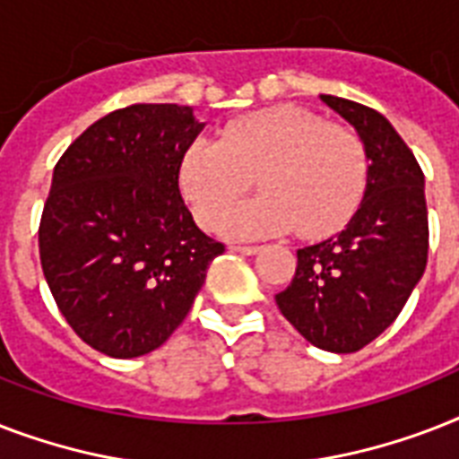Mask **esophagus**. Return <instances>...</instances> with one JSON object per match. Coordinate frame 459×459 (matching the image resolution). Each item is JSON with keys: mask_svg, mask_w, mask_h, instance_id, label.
<instances>
[{"mask_svg": "<svg viewBox=\"0 0 459 459\" xmlns=\"http://www.w3.org/2000/svg\"><path fill=\"white\" fill-rule=\"evenodd\" d=\"M233 250L240 252V255H257L259 245H233Z\"/></svg>", "mask_w": 459, "mask_h": 459, "instance_id": "obj_1", "label": "esophagus"}]
</instances>
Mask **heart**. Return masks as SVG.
<instances>
[{"mask_svg":"<svg viewBox=\"0 0 459 459\" xmlns=\"http://www.w3.org/2000/svg\"><path fill=\"white\" fill-rule=\"evenodd\" d=\"M252 178L262 195L223 219L229 236H326L348 221L367 186V154L355 131L324 124L298 107L240 117L216 140H195L180 157V190L204 229L243 197Z\"/></svg>","mask_w":459,"mask_h":459,"instance_id":"heart-1","label":"heart"}]
</instances>
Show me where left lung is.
Instances as JSON below:
<instances>
[{"label":"left lung","instance_id":"obj_1","mask_svg":"<svg viewBox=\"0 0 459 459\" xmlns=\"http://www.w3.org/2000/svg\"><path fill=\"white\" fill-rule=\"evenodd\" d=\"M355 126L369 159L367 190L338 236L298 250V269L276 305L302 338L328 352H357L391 326L429 257L424 173L384 114L321 95Z\"/></svg>","mask_w":459,"mask_h":459}]
</instances>
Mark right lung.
I'll return each instance as SVG.
<instances>
[{
    "mask_svg": "<svg viewBox=\"0 0 459 459\" xmlns=\"http://www.w3.org/2000/svg\"><path fill=\"white\" fill-rule=\"evenodd\" d=\"M200 131L190 107L131 104L82 131L54 166L39 262L68 326L104 355L166 342L226 250L180 197V157Z\"/></svg>",
    "mask_w": 459,
    "mask_h": 459,
    "instance_id": "right-lung-1",
    "label": "right lung"
}]
</instances>
